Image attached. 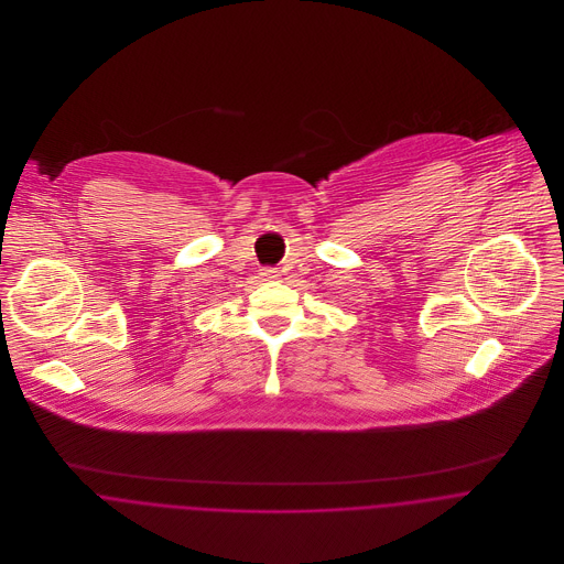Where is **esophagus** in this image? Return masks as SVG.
I'll return each mask as SVG.
<instances>
[{"instance_id":"34e87169","label":"esophagus","mask_w":564,"mask_h":564,"mask_svg":"<svg viewBox=\"0 0 564 564\" xmlns=\"http://www.w3.org/2000/svg\"><path fill=\"white\" fill-rule=\"evenodd\" d=\"M264 280H278L280 278V271L278 269H271V267H267V269H262V273H260Z\"/></svg>"}]
</instances>
